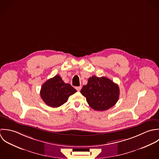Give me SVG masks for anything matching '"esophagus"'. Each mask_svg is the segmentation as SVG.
Here are the masks:
<instances>
[{"label":"esophagus","instance_id":"obj_1","mask_svg":"<svg viewBox=\"0 0 159 159\" xmlns=\"http://www.w3.org/2000/svg\"><path fill=\"white\" fill-rule=\"evenodd\" d=\"M75 89H76L78 92H79V91L81 90V87H75Z\"/></svg>","mask_w":159,"mask_h":159}]
</instances>
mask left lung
Listing matches in <instances>:
<instances>
[{
    "label": "left lung",
    "mask_w": 159,
    "mask_h": 159,
    "mask_svg": "<svg viewBox=\"0 0 159 159\" xmlns=\"http://www.w3.org/2000/svg\"><path fill=\"white\" fill-rule=\"evenodd\" d=\"M89 106L95 111H103L114 106L117 102L120 90L117 84L106 77L92 76L80 90Z\"/></svg>",
    "instance_id": "1"
}]
</instances>
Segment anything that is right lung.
Segmentation results:
<instances>
[{
    "label": "right lung",
    "instance_id": "obj_1",
    "mask_svg": "<svg viewBox=\"0 0 159 159\" xmlns=\"http://www.w3.org/2000/svg\"><path fill=\"white\" fill-rule=\"evenodd\" d=\"M75 92V89L70 84L64 83L60 75H56L42 85L40 96L48 106L58 107L67 102L69 96Z\"/></svg>",
    "mask_w": 159,
    "mask_h": 159
}]
</instances>
